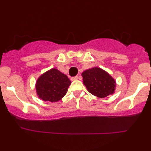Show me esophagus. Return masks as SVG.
Here are the masks:
<instances>
[{
    "instance_id": "esophagus-1",
    "label": "esophagus",
    "mask_w": 151,
    "mask_h": 151,
    "mask_svg": "<svg viewBox=\"0 0 151 151\" xmlns=\"http://www.w3.org/2000/svg\"><path fill=\"white\" fill-rule=\"evenodd\" d=\"M78 79V76H74V77H72L71 78V80H72V81H73V80H76Z\"/></svg>"
}]
</instances>
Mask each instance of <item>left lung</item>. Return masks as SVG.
Segmentation results:
<instances>
[{
  "label": "left lung",
  "instance_id": "1",
  "mask_svg": "<svg viewBox=\"0 0 151 151\" xmlns=\"http://www.w3.org/2000/svg\"><path fill=\"white\" fill-rule=\"evenodd\" d=\"M83 83L88 91L98 98L105 97L114 93L115 80L104 70L94 67L84 71L82 73Z\"/></svg>",
  "mask_w": 151,
  "mask_h": 151
}]
</instances>
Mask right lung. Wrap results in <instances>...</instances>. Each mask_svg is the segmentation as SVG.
Returning a JSON list of instances; mask_svg holds the SVG:
<instances>
[{
	"label": "right lung",
	"instance_id": "1",
	"mask_svg": "<svg viewBox=\"0 0 151 151\" xmlns=\"http://www.w3.org/2000/svg\"><path fill=\"white\" fill-rule=\"evenodd\" d=\"M71 81L56 69L43 73L36 82V93L40 99L51 102L60 100L67 93Z\"/></svg>",
	"mask_w": 151,
	"mask_h": 151
}]
</instances>
